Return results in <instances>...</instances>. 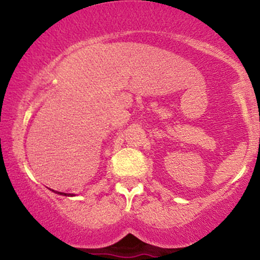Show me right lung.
Segmentation results:
<instances>
[{
    "mask_svg": "<svg viewBox=\"0 0 260 260\" xmlns=\"http://www.w3.org/2000/svg\"><path fill=\"white\" fill-rule=\"evenodd\" d=\"M57 193H59V192H57ZM59 194H62V196H72V194H66V193H64V194H63V193H59Z\"/></svg>",
    "mask_w": 260,
    "mask_h": 260,
    "instance_id": "obj_1",
    "label": "right lung"
}]
</instances>
